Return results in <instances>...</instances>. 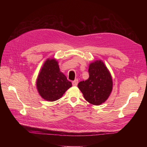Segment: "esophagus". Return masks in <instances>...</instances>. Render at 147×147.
Returning a JSON list of instances; mask_svg holds the SVG:
<instances>
[{"instance_id": "34e87169", "label": "esophagus", "mask_w": 147, "mask_h": 147, "mask_svg": "<svg viewBox=\"0 0 147 147\" xmlns=\"http://www.w3.org/2000/svg\"><path fill=\"white\" fill-rule=\"evenodd\" d=\"M78 79H75L74 81L72 82V85L73 86H77V84H78Z\"/></svg>"}]
</instances>
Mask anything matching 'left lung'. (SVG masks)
Instances as JSON below:
<instances>
[{"label": "left lung", "instance_id": "obj_1", "mask_svg": "<svg viewBox=\"0 0 147 147\" xmlns=\"http://www.w3.org/2000/svg\"><path fill=\"white\" fill-rule=\"evenodd\" d=\"M88 72L89 78L80 82L78 87L86 100L93 105H100L108 99L112 92V77L101 61L90 64Z\"/></svg>", "mask_w": 147, "mask_h": 147}]
</instances>
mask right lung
<instances>
[{"label":"right lung","instance_id":"right-lung-1","mask_svg":"<svg viewBox=\"0 0 147 147\" xmlns=\"http://www.w3.org/2000/svg\"><path fill=\"white\" fill-rule=\"evenodd\" d=\"M71 86L72 83L60 72L57 61L47 59L37 80V90L42 98L51 102L56 100Z\"/></svg>","mask_w":147,"mask_h":147}]
</instances>
